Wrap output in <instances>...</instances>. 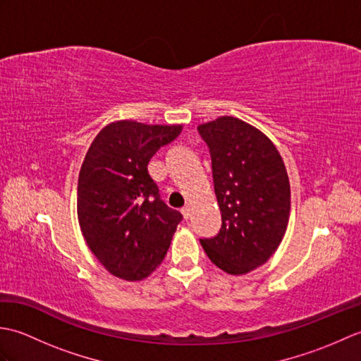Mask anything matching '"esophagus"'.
I'll return each mask as SVG.
<instances>
[{
    "mask_svg": "<svg viewBox=\"0 0 361 361\" xmlns=\"http://www.w3.org/2000/svg\"><path fill=\"white\" fill-rule=\"evenodd\" d=\"M181 214H183V217H185V220H189L190 216H192V206L190 204L185 206V208L181 209Z\"/></svg>",
    "mask_w": 361,
    "mask_h": 361,
    "instance_id": "34e87169",
    "label": "esophagus"
}]
</instances>
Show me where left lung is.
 Segmentation results:
<instances>
[{
    "label": "left lung",
    "mask_w": 361,
    "mask_h": 361,
    "mask_svg": "<svg viewBox=\"0 0 361 361\" xmlns=\"http://www.w3.org/2000/svg\"><path fill=\"white\" fill-rule=\"evenodd\" d=\"M208 144L221 228L200 239L214 265L245 274L278 250L290 217V181L278 149L247 122L220 116L197 127Z\"/></svg>",
    "instance_id": "1"
}]
</instances>
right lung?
Returning <instances> with one entry per match:
<instances>
[{"label":"right lung","instance_id":"right-lung-1","mask_svg":"<svg viewBox=\"0 0 361 361\" xmlns=\"http://www.w3.org/2000/svg\"><path fill=\"white\" fill-rule=\"evenodd\" d=\"M183 126L116 121L83 159L78 217L83 239L106 270L126 281L147 278L163 262L183 216L161 200L147 164Z\"/></svg>","mask_w":361,"mask_h":361}]
</instances>
